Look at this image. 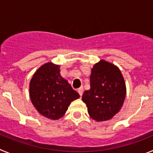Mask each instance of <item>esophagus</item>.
<instances>
[{
    "instance_id": "esophagus-1",
    "label": "esophagus",
    "mask_w": 153,
    "mask_h": 153,
    "mask_svg": "<svg viewBox=\"0 0 153 153\" xmlns=\"http://www.w3.org/2000/svg\"><path fill=\"white\" fill-rule=\"evenodd\" d=\"M77 91H78V93H79V95H80V97H82V95H83V86L79 87V88L77 90Z\"/></svg>"
}]
</instances>
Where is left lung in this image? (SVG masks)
<instances>
[{"mask_svg": "<svg viewBox=\"0 0 153 153\" xmlns=\"http://www.w3.org/2000/svg\"><path fill=\"white\" fill-rule=\"evenodd\" d=\"M90 79V89L82 97L90 117L97 122L111 120L123 106L126 94L122 73L113 63L101 60L92 68Z\"/></svg>", "mask_w": 153, "mask_h": 153, "instance_id": "1", "label": "left lung"}]
</instances>
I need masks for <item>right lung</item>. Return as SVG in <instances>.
Wrapping results in <instances>:
<instances>
[{"instance_id": "obj_1", "label": "right lung", "mask_w": 153, "mask_h": 153, "mask_svg": "<svg viewBox=\"0 0 153 153\" xmlns=\"http://www.w3.org/2000/svg\"><path fill=\"white\" fill-rule=\"evenodd\" d=\"M60 65L48 62L36 70L30 82V98L36 109L46 118L59 120L71 102L79 97L60 75Z\"/></svg>"}]
</instances>
